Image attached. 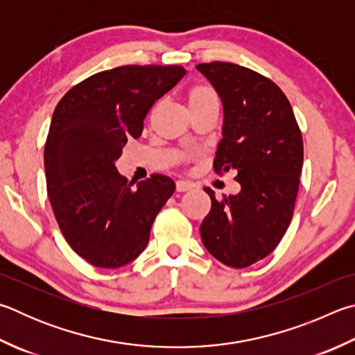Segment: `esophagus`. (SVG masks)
I'll list each match as a JSON object with an SVG mask.
<instances>
[{
  "instance_id": "1",
  "label": "esophagus",
  "mask_w": 355,
  "mask_h": 355,
  "mask_svg": "<svg viewBox=\"0 0 355 355\" xmlns=\"http://www.w3.org/2000/svg\"><path fill=\"white\" fill-rule=\"evenodd\" d=\"M175 189L177 192H186L192 189V184L189 182H183V180H178L177 184H175Z\"/></svg>"
}]
</instances>
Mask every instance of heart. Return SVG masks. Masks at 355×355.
Listing matches in <instances>:
<instances>
[{
	"mask_svg": "<svg viewBox=\"0 0 355 355\" xmlns=\"http://www.w3.org/2000/svg\"><path fill=\"white\" fill-rule=\"evenodd\" d=\"M188 105L191 113H196L202 110V108L218 105V96L211 85L198 83V85H194L188 92Z\"/></svg>",
	"mask_w": 355,
	"mask_h": 355,
	"instance_id": "heart-1",
	"label": "heart"
}]
</instances>
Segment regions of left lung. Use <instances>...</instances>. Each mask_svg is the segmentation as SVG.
Instances as JSON below:
<instances>
[{
	"label": "left lung",
	"instance_id": "8db88e82",
	"mask_svg": "<svg viewBox=\"0 0 355 355\" xmlns=\"http://www.w3.org/2000/svg\"><path fill=\"white\" fill-rule=\"evenodd\" d=\"M197 69L223 104V138L214 171H234L239 194L211 198L200 225L205 248L217 261L245 268L278 247L292 220L302 169V137L286 94L268 77L236 63H200Z\"/></svg>",
	"mask_w": 355,
	"mask_h": 355
}]
</instances>
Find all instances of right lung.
<instances>
[{
  "mask_svg": "<svg viewBox=\"0 0 355 355\" xmlns=\"http://www.w3.org/2000/svg\"><path fill=\"white\" fill-rule=\"evenodd\" d=\"M186 74L178 65H125L77 83L57 104L44 144L46 189L68 245L94 267L118 268L143 253L152 223L175 191L152 173L132 189L114 166L139 138L152 105Z\"/></svg>",
  "mask_w": 355,
  "mask_h": 355,
  "instance_id": "right-lung-1",
  "label": "right lung"
}]
</instances>
